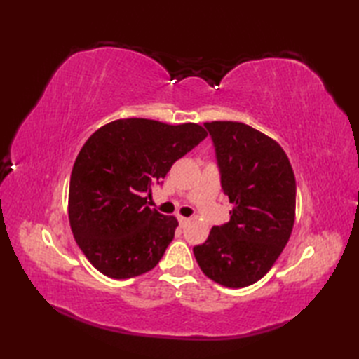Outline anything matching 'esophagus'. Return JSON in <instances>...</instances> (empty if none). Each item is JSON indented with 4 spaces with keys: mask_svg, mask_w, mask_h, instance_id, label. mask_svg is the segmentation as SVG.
Instances as JSON below:
<instances>
[{
    "mask_svg": "<svg viewBox=\"0 0 359 359\" xmlns=\"http://www.w3.org/2000/svg\"><path fill=\"white\" fill-rule=\"evenodd\" d=\"M177 219H179L180 226H185V225L189 222V219H188V217H184V216H177Z\"/></svg>",
    "mask_w": 359,
    "mask_h": 359,
    "instance_id": "obj_1",
    "label": "esophagus"
}]
</instances>
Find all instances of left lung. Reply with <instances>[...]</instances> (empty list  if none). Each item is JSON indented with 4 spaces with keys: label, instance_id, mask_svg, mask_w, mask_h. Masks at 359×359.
Returning a JSON list of instances; mask_svg holds the SVG:
<instances>
[{
    "label": "left lung",
    "instance_id": "obj_1",
    "mask_svg": "<svg viewBox=\"0 0 359 359\" xmlns=\"http://www.w3.org/2000/svg\"><path fill=\"white\" fill-rule=\"evenodd\" d=\"M203 125L233 210L230 222L212 226L208 239L193 248L194 257L217 284L248 287L269 273L292 234L294 174L280 144L257 129L239 121Z\"/></svg>",
    "mask_w": 359,
    "mask_h": 359
}]
</instances>
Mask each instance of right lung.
Returning a JSON list of instances; mask_svg holds the SVG:
<instances>
[{"mask_svg": "<svg viewBox=\"0 0 359 359\" xmlns=\"http://www.w3.org/2000/svg\"><path fill=\"white\" fill-rule=\"evenodd\" d=\"M207 135L197 123L120 118L83 144L67 215L75 242L104 276L129 279L158 264L179 222L148 207L151 188Z\"/></svg>", "mask_w": 359, "mask_h": 359, "instance_id": "add662e5", "label": "right lung"}]
</instances>
